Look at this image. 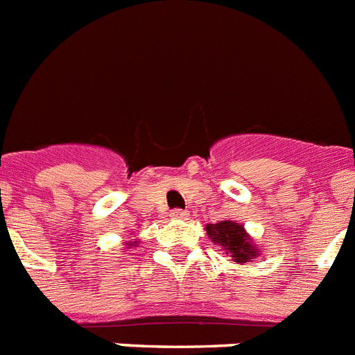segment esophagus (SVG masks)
<instances>
[{
  "instance_id": "obj_1",
  "label": "esophagus",
  "mask_w": 355,
  "mask_h": 355,
  "mask_svg": "<svg viewBox=\"0 0 355 355\" xmlns=\"http://www.w3.org/2000/svg\"><path fill=\"white\" fill-rule=\"evenodd\" d=\"M171 216H172V218H174V219H187V218H189V212H187V210L175 209V210H172Z\"/></svg>"
}]
</instances>
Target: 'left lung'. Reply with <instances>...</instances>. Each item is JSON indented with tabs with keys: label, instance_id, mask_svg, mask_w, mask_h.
Wrapping results in <instances>:
<instances>
[{
	"label": "left lung",
	"instance_id": "left-lung-1",
	"mask_svg": "<svg viewBox=\"0 0 355 355\" xmlns=\"http://www.w3.org/2000/svg\"><path fill=\"white\" fill-rule=\"evenodd\" d=\"M205 228H207V236L210 237V241L221 247V250L232 257L236 265L252 263L263 252L261 247L254 241V237L247 232L245 225L237 223L234 219L210 223Z\"/></svg>",
	"mask_w": 355,
	"mask_h": 355
}]
</instances>
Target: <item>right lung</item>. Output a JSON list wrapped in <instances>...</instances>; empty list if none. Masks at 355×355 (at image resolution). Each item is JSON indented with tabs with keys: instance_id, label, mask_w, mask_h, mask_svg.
I'll return each instance as SVG.
<instances>
[{
	"instance_id": "1",
	"label": "right lung",
	"mask_w": 355,
	"mask_h": 355,
	"mask_svg": "<svg viewBox=\"0 0 355 355\" xmlns=\"http://www.w3.org/2000/svg\"><path fill=\"white\" fill-rule=\"evenodd\" d=\"M137 243L139 241H130V243H125V245H127V248H132V247H137Z\"/></svg>"
}]
</instances>
